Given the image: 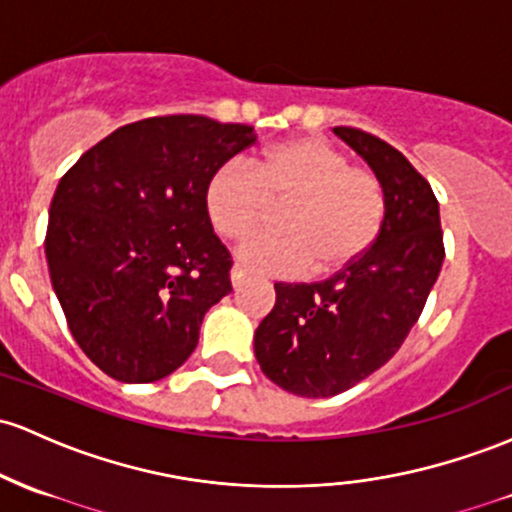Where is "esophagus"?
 <instances>
[{
  "label": "esophagus",
  "mask_w": 512,
  "mask_h": 512,
  "mask_svg": "<svg viewBox=\"0 0 512 512\" xmlns=\"http://www.w3.org/2000/svg\"><path fill=\"white\" fill-rule=\"evenodd\" d=\"M245 277H247V274L243 272V269L233 267V272H230V282H233V289H235V291H238L240 286L245 284Z\"/></svg>",
  "instance_id": "34e87169"
}]
</instances>
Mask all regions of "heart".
I'll return each instance as SVG.
<instances>
[{"label":"heart","mask_w":512,"mask_h":512,"mask_svg":"<svg viewBox=\"0 0 512 512\" xmlns=\"http://www.w3.org/2000/svg\"><path fill=\"white\" fill-rule=\"evenodd\" d=\"M269 204L282 206L277 233L245 240L238 262L272 277L335 274L362 260L379 238L386 194L372 170L320 138H294L262 150L252 162H226L204 192L206 216L226 240L260 228Z\"/></svg>","instance_id":"heart-1"}]
</instances>
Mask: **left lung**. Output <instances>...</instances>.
<instances>
[{
	"label": "left lung",
	"instance_id": "obj_1",
	"mask_svg": "<svg viewBox=\"0 0 512 512\" xmlns=\"http://www.w3.org/2000/svg\"><path fill=\"white\" fill-rule=\"evenodd\" d=\"M367 160L386 194L372 250L325 282L274 284L277 301L255 330L262 372L284 391L328 398L384 367L423 313L445 260L440 204L396 148L359 128H333Z\"/></svg>",
	"mask_w": 512,
	"mask_h": 512
}]
</instances>
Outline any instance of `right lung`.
I'll return each instance as SVG.
<instances>
[{
    "label": "right lung",
    "mask_w": 512,
    "mask_h": 512,
    "mask_svg": "<svg viewBox=\"0 0 512 512\" xmlns=\"http://www.w3.org/2000/svg\"><path fill=\"white\" fill-rule=\"evenodd\" d=\"M255 140L243 123L155 116L116 128L60 179L50 282L72 338L111 379L150 384L182 367L206 311L233 291L204 192Z\"/></svg>",
    "instance_id": "add662e5"
}]
</instances>
